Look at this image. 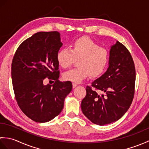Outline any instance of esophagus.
<instances>
[{
  "instance_id": "obj_1",
  "label": "esophagus",
  "mask_w": 149,
  "mask_h": 149,
  "mask_svg": "<svg viewBox=\"0 0 149 149\" xmlns=\"http://www.w3.org/2000/svg\"><path fill=\"white\" fill-rule=\"evenodd\" d=\"M77 83H73V88H75V87H76L77 86Z\"/></svg>"
}]
</instances>
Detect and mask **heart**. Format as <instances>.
Returning <instances> with one entry per match:
<instances>
[{"label":"heart","instance_id":"b5f03b06","mask_svg":"<svg viewBox=\"0 0 149 149\" xmlns=\"http://www.w3.org/2000/svg\"><path fill=\"white\" fill-rule=\"evenodd\" d=\"M109 58L106 49L86 37L75 40L70 49H62L57 54V61L63 68H69L75 59H78V67L70 70L63 75L65 79L74 83H79L89 75L91 77H99L105 70Z\"/></svg>","mask_w":149,"mask_h":149}]
</instances>
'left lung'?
<instances>
[{"instance_id": "obj_1", "label": "left lung", "mask_w": 149, "mask_h": 149, "mask_svg": "<svg viewBox=\"0 0 149 149\" xmlns=\"http://www.w3.org/2000/svg\"><path fill=\"white\" fill-rule=\"evenodd\" d=\"M134 61L126 47L116 41L111 47L109 66L104 74L87 86L81 102L85 116L99 125L118 120L127 112L134 94Z\"/></svg>"}]
</instances>
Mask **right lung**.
<instances>
[{
	"mask_svg": "<svg viewBox=\"0 0 149 149\" xmlns=\"http://www.w3.org/2000/svg\"><path fill=\"white\" fill-rule=\"evenodd\" d=\"M62 45L58 31L38 32L22 43L13 59L16 100L23 113L34 122H47L58 116L72 91L70 81L58 79L57 54ZM46 77L54 80L55 84L44 85Z\"/></svg>",
	"mask_w": 149,
	"mask_h": 149,
	"instance_id": "obj_1",
	"label": "right lung"
}]
</instances>
